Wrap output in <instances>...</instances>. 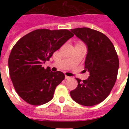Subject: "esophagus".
<instances>
[{"label":"esophagus","instance_id":"obj_1","mask_svg":"<svg viewBox=\"0 0 129 129\" xmlns=\"http://www.w3.org/2000/svg\"><path fill=\"white\" fill-rule=\"evenodd\" d=\"M65 79H70V77H69V76H65Z\"/></svg>","mask_w":129,"mask_h":129}]
</instances>
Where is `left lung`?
Here are the masks:
<instances>
[{"instance_id": "obj_1", "label": "left lung", "mask_w": 129, "mask_h": 129, "mask_svg": "<svg viewBox=\"0 0 129 129\" xmlns=\"http://www.w3.org/2000/svg\"><path fill=\"white\" fill-rule=\"evenodd\" d=\"M88 47L85 69L90 76L70 92L74 101L84 106L99 104L107 98L114 86L118 76L119 59L114 44L103 33L88 28L71 29Z\"/></svg>"}]
</instances>
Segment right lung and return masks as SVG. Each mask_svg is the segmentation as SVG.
<instances>
[{"instance_id": "add662e5", "label": "right lung", "mask_w": 129, "mask_h": 129, "mask_svg": "<svg viewBox=\"0 0 129 129\" xmlns=\"http://www.w3.org/2000/svg\"><path fill=\"white\" fill-rule=\"evenodd\" d=\"M74 34L68 29H38L20 38L8 59L11 80L18 95L32 105L52 100L55 90L64 79L62 72H53L43 64L49 61Z\"/></svg>"}]
</instances>
